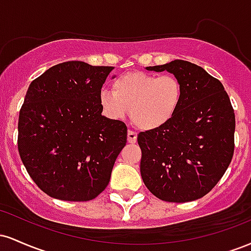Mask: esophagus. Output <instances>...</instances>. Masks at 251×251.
I'll use <instances>...</instances> for the list:
<instances>
[{
  "mask_svg": "<svg viewBox=\"0 0 251 251\" xmlns=\"http://www.w3.org/2000/svg\"><path fill=\"white\" fill-rule=\"evenodd\" d=\"M127 140L129 144H134L137 142V133L133 131H128L127 132Z\"/></svg>",
  "mask_w": 251,
  "mask_h": 251,
  "instance_id": "esophagus-1",
  "label": "esophagus"
}]
</instances>
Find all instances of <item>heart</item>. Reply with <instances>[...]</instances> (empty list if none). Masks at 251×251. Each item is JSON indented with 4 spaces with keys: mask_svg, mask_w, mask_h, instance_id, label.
Here are the masks:
<instances>
[{
    "mask_svg": "<svg viewBox=\"0 0 251 251\" xmlns=\"http://www.w3.org/2000/svg\"><path fill=\"white\" fill-rule=\"evenodd\" d=\"M183 100V85L177 76L129 72L116 77L111 89L100 91L99 102L111 119H124L131 111L138 128L154 131L174 119Z\"/></svg>",
    "mask_w": 251,
    "mask_h": 251,
    "instance_id": "obj_1",
    "label": "heart"
}]
</instances>
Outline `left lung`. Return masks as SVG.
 I'll return each instance as SVG.
<instances>
[{
	"instance_id": "obj_1",
	"label": "left lung",
	"mask_w": 251,
	"mask_h": 251,
	"mask_svg": "<svg viewBox=\"0 0 251 251\" xmlns=\"http://www.w3.org/2000/svg\"><path fill=\"white\" fill-rule=\"evenodd\" d=\"M146 70L177 76L183 100L168 125L138 134L143 181L162 201H196L211 191L231 162L234 108L220 80L195 63L175 60Z\"/></svg>"
}]
</instances>
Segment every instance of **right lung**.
I'll return each instance as SVG.
<instances>
[{"mask_svg":"<svg viewBox=\"0 0 251 251\" xmlns=\"http://www.w3.org/2000/svg\"><path fill=\"white\" fill-rule=\"evenodd\" d=\"M112 71L82 61L62 62L28 87L17 148L31 179L50 197L91 201L108 185L127 142L125 124L101 116L99 94Z\"/></svg>","mask_w":251,"mask_h":251,"instance_id":"obj_1","label":"right lung"}]
</instances>
